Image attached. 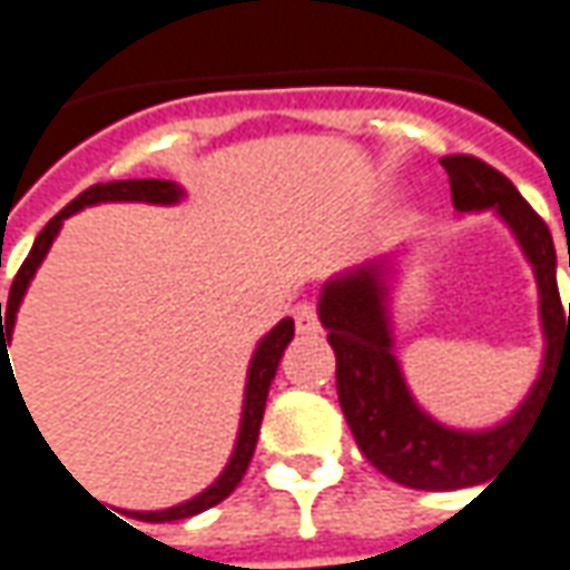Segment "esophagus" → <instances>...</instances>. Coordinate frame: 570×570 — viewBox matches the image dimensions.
<instances>
[{"label":"esophagus","mask_w":570,"mask_h":570,"mask_svg":"<svg viewBox=\"0 0 570 570\" xmlns=\"http://www.w3.org/2000/svg\"><path fill=\"white\" fill-rule=\"evenodd\" d=\"M292 316L297 335H316V332L323 328V325H320V309H316V304H309V301L297 304V307L292 309Z\"/></svg>","instance_id":"obj_1"}]
</instances>
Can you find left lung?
<instances>
[{
  "instance_id": "obj_1",
  "label": "left lung",
  "mask_w": 570,
  "mask_h": 570,
  "mask_svg": "<svg viewBox=\"0 0 570 570\" xmlns=\"http://www.w3.org/2000/svg\"><path fill=\"white\" fill-rule=\"evenodd\" d=\"M450 176L453 207H497L524 247L540 285V320L547 332V360L521 410L490 431H453L438 425L415 406L391 353V328L384 316L382 269L372 263L328 282L320 301V320L337 360V400L363 456L415 490H459L484 484L505 456L531 434L556 375L570 379V304L562 307L556 285V245L543 217L518 195V188L472 155L441 158ZM570 266V254H568Z\"/></svg>"
}]
</instances>
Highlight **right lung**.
Segmentation results:
<instances>
[{"mask_svg":"<svg viewBox=\"0 0 570 570\" xmlns=\"http://www.w3.org/2000/svg\"><path fill=\"white\" fill-rule=\"evenodd\" d=\"M183 188L173 186L167 179H117V183H98V186H89L82 195H77L73 202L58 210L46 229L37 235V242L30 247L27 261L21 263L18 276L11 282V292H8V307H6V325H2V400H6L8 382L14 379V368H11V360H8V344H11V332H14V313L21 307V297L30 285V278L37 273V266L46 257V250L52 247L55 235L61 229V223L77 214L86 204L98 202H148V204H173L179 202ZM294 337V323L292 320H282V323L263 337L261 347L250 360V368H247V387H245V412H242V428H238V441H235V453L226 465V472L219 474L217 481L210 488L198 493L195 500L183 502V505H173V509H164V512H136L139 521H176V518L198 515L204 509L223 502L235 488L238 481L245 478L247 465H250V456H254V446H257V434H261L263 410H266V394H269V384L276 379L278 360L285 347L292 344ZM14 387H18V379H14ZM23 400V397H21Z\"/></svg>","mask_w":570,"mask_h":570,"instance_id":"1","label":"right lung"}]
</instances>
